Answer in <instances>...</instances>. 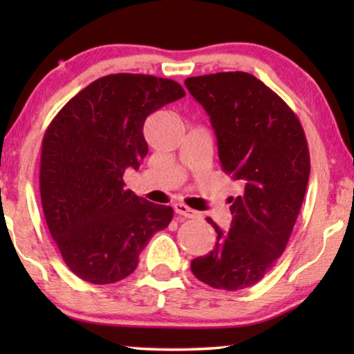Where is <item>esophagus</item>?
Returning <instances> with one entry per match:
<instances>
[{"label":"esophagus","instance_id":"1","mask_svg":"<svg viewBox=\"0 0 354 354\" xmlns=\"http://www.w3.org/2000/svg\"><path fill=\"white\" fill-rule=\"evenodd\" d=\"M174 211H176V214L183 216V217H188V219H195V217L200 216V212H196L195 209H192V207H188L187 205H183V203H176V205H174Z\"/></svg>","mask_w":354,"mask_h":354}]
</instances>
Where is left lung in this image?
<instances>
[{"label": "left lung", "mask_w": 354, "mask_h": 354, "mask_svg": "<svg viewBox=\"0 0 354 354\" xmlns=\"http://www.w3.org/2000/svg\"><path fill=\"white\" fill-rule=\"evenodd\" d=\"M185 85L209 115L221 167L243 187L232 198L230 230L214 221V248L193 259L195 277L217 290L248 288L283 253L309 178L304 130L288 104L246 72L190 77Z\"/></svg>", "instance_id": "1"}]
</instances>
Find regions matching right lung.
<instances>
[{"instance_id":"add662e5","label":"right lung","mask_w":354,"mask_h":354,"mask_svg":"<svg viewBox=\"0 0 354 354\" xmlns=\"http://www.w3.org/2000/svg\"><path fill=\"white\" fill-rule=\"evenodd\" d=\"M183 96L174 80L111 74L79 91L46 129L43 212L67 268L85 282L106 285L127 277L149 239L172 221L171 206L125 190L122 177L147 156L148 115Z\"/></svg>"}]
</instances>
